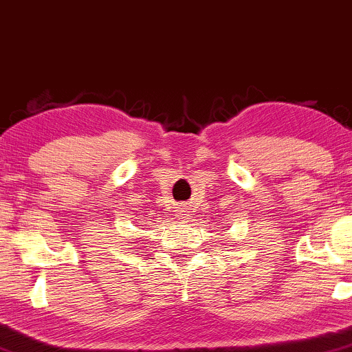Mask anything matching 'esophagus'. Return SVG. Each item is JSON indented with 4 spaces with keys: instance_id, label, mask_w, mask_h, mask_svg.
<instances>
[{
    "instance_id": "esophagus-1",
    "label": "esophagus",
    "mask_w": 352,
    "mask_h": 352,
    "mask_svg": "<svg viewBox=\"0 0 352 352\" xmlns=\"http://www.w3.org/2000/svg\"><path fill=\"white\" fill-rule=\"evenodd\" d=\"M192 216H193V214H192L190 206L184 205V203L177 206V217H179V219H190Z\"/></svg>"
}]
</instances>
